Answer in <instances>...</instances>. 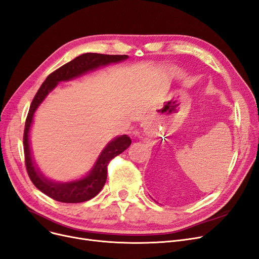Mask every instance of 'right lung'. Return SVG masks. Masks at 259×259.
Returning <instances> with one entry per match:
<instances>
[{
	"mask_svg": "<svg viewBox=\"0 0 259 259\" xmlns=\"http://www.w3.org/2000/svg\"><path fill=\"white\" fill-rule=\"evenodd\" d=\"M127 55H104L98 53H85L75 57L70 63L60 67L51 73L40 86L30 104L24 128V156L28 177L36 187L55 201L63 203H80L89 201L104 187L107 179V164L111 158L125 151L132 143L127 135H120L112 138L99 154L91 169L79 179L58 182L49 179L42 173L36 162L32 144H30V130H32L35 112L41 103L47 99L60 81H69L85 75L90 71L105 67L111 64H119L126 60Z\"/></svg>",
	"mask_w": 259,
	"mask_h": 259,
	"instance_id": "add662e5",
	"label": "right lung"
}]
</instances>
